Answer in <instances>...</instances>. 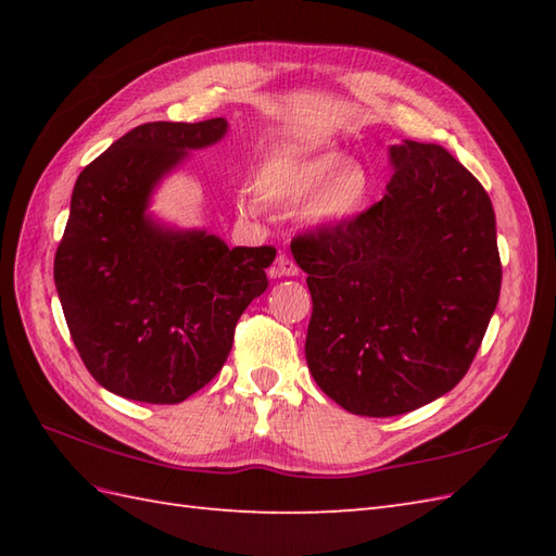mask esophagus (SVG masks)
Here are the masks:
<instances>
[{"instance_id": "34e87169", "label": "esophagus", "mask_w": 556, "mask_h": 556, "mask_svg": "<svg viewBox=\"0 0 556 556\" xmlns=\"http://www.w3.org/2000/svg\"><path fill=\"white\" fill-rule=\"evenodd\" d=\"M299 265L287 253H279L275 260V269H271V277H296Z\"/></svg>"}]
</instances>
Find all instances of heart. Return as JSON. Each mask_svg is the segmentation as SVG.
<instances>
[{
  "label": "heart",
  "mask_w": 556,
  "mask_h": 556,
  "mask_svg": "<svg viewBox=\"0 0 556 556\" xmlns=\"http://www.w3.org/2000/svg\"><path fill=\"white\" fill-rule=\"evenodd\" d=\"M320 190L308 207V217L320 227H339L356 219L372 193V179L361 164H349L339 152L313 157L271 160L257 174V193L271 205H296ZM255 212V200L248 203Z\"/></svg>",
  "instance_id": "heart-1"
}]
</instances>
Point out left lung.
Segmentation results:
<instances>
[{"mask_svg": "<svg viewBox=\"0 0 556 556\" xmlns=\"http://www.w3.org/2000/svg\"><path fill=\"white\" fill-rule=\"evenodd\" d=\"M380 203L291 243L308 275L305 361L356 416L416 410L464 380L502 289L492 200L442 146L389 148Z\"/></svg>", "mask_w": 556, "mask_h": 556, "instance_id": "8db88e82", "label": "left lung"}]
</instances>
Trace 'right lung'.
I'll return each instance as SVG.
<instances>
[{
	"label": "right lung",
	"mask_w": 556,
	"mask_h": 556,
	"mask_svg": "<svg viewBox=\"0 0 556 556\" xmlns=\"http://www.w3.org/2000/svg\"><path fill=\"white\" fill-rule=\"evenodd\" d=\"M227 122H150L78 174L54 255V285L71 339L108 392L181 404L227 361L233 329L267 289L271 245L229 248L207 231L146 215L152 188Z\"/></svg>",
	"instance_id": "1"
}]
</instances>
